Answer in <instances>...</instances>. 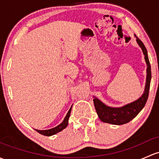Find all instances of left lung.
<instances>
[{"label":"left lung","mask_w":159,"mask_h":159,"mask_svg":"<svg viewBox=\"0 0 159 159\" xmlns=\"http://www.w3.org/2000/svg\"><path fill=\"white\" fill-rule=\"evenodd\" d=\"M135 36L136 37L137 43L142 49L143 55L145 56V60L147 65L146 81L144 92L143 95L136 101L120 107H112L107 106L96 97H93V101L95 110H96L99 119L103 123H110L113 125H123L129 123L133 118L136 117L139 113L143 110L148 99L152 78L151 66L148 60L146 48L145 47L143 42L139 39L136 35Z\"/></svg>","instance_id":"obj_1"}]
</instances>
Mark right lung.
<instances>
[{
    "instance_id": "right-lung-1",
    "label": "right lung",
    "mask_w": 159,
    "mask_h": 159,
    "mask_svg": "<svg viewBox=\"0 0 159 159\" xmlns=\"http://www.w3.org/2000/svg\"><path fill=\"white\" fill-rule=\"evenodd\" d=\"M71 108H72V106L71 107L69 110H68V113L66 114V117H65L64 120L60 123L59 125H58L57 126L54 128L49 129H46V130H39V129H35L36 132L40 133V134L43 135V136H53V135L56 134V133H59L61 132V130H63L64 129H66L67 127L68 124V119H69L70 116V113H71Z\"/></svg>"
}]
</instances>
